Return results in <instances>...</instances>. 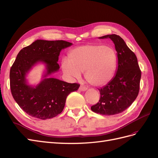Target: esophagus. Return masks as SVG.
Returning a JSON list of instances; mask_svg holds the SVG:
<instances>
[{
	"label": "esophagus",
	"instance_id": "34e87169",
	"mask_svg": "<svg viewBox=\"0 0 158 158\" xmlns=\"http://www.w3.org/2000/svg\"><path fill=\"white\" fill-rule=\"evenodd\" d=\"M87 89H88V88H87L86 87L84 86V85H80V88H79L80 91H82V92H85V91L87 90Z\"/></svg>",
	"mask_w": 158,
	"mask_h": 158
}]
</instances>
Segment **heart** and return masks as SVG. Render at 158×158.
Returning a JSON list of instances; mask_svg holds the SVG:
<instances>
[{
  "label": "heart",
  "instance_id": "1",
  "mask_svg": "<svg viewBox=\"0 0 158 158\" xmlns=\"http://www.w3.org/2000/svg\"><path fill=\"white\" fill-rule=\"evenodd\" d=\"M67 60L62 61V70L70 78H78L84 72L87 82L102 86L112 80L118 65V55L113 47L100 44H87L71 49Z\"/></svg>",
  "mask_w": 158,
  "mask_h": 158
}]
</instances>
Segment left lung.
I'll use <instances>...</instances> for the list:
<instances>
[{
    "mask_svg": "<svg viewBox=\"0 0 158 158\" xmlns=\"http://www.w3.org/2000/svg\"><path fill=\"white\" fill-rule=\"evenodd\" d=\"M99 39H110L118 55L116 74L110 82L99 89V102L91 107L92 111L103 115L121 113L130 107L138 96L141 71L135 54L117 35H106Z\"/></svg>",
    "mask_w": 158,
    "mask_h": 158,
    "instance_id": "obj_1",
    "label": "left lung"
}]
</instances>
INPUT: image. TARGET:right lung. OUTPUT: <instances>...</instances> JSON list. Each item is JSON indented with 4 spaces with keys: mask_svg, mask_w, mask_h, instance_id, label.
Wrapping results in <instances>:
<instances>
[{
    "mask_svg": "<svg viewBox=\"0 0 158 158\" xmlns=\"http://www.w3.org/2000/svg\"><path fill=\"white\" fill-rule=\"evenodd\" d=\"M72 45L63 40H37L18 52L10 71V89L14 100L29 115L42 120L57 116L63 111L68 95L79 88L76 83L51 77L59 70L60 51ZM38 64L45 66L42 80L30 85L27 74Z\"/></svg>",
    "mask_w": 158,
    "mask_h": 158,
    "instance_id": "1",
    "label": "right lung"
}]
</instances>
